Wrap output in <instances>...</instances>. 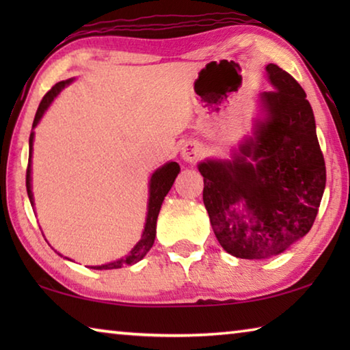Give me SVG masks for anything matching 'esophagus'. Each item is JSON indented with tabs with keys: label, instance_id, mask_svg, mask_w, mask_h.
<instances>
[{
	"label": "esophagus",
	"instance_id": "esophagus-1",
	"mask_svg": "<svg viewBox=\"0 0 350 350\" xmlns=\"http://www.w3.org/2000/svg\"><path fill=\"white\" fill-rule=\"evenodd\" d=\"M200 156H202V148H200L198 142H188V144L182 146L180 157L185 162H189V163L196 162V161H199Z\"/></svg>",
	"mask_w": 350,
	"mask_h": 350
}]
</instances>
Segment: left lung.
Instances as JSON below:
<instances>
[{"mask_svg": "<svg viewBox=\"0 0 350 350\" xmlns=\"http://www.w3.org/2000/svg\"><path fill=\"white\" fill-rule=\"evenodd\" d=\"M275 91L262 92L253 135L232 161L206 159L204 204L219 244L241 259L286 252L309 233L325 188V165L315 117L292 75L270 63Z\"/></svg>", "mask_w": 350, "mask_h": 350, "instance_id": "obj_1", "label": "left lung"}]
</instances>
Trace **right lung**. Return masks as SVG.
I'll return each mask as SVG.
<instances>
[{
    "mask_svg": "<svg viewBox=\"0 0 350 350\" xmlns=\"http://www.w3.org/2000/svg\"><path fill=\"white\" fill-rule=\"evenodd\" d=\"M69 83H72V79L64 80L57 83L55 86H52V90L46 94L41 100V103L37 109V114L33 118L32 129L38 125L41 117L44 116V112L49 108L51 103L54 102V98L60 94L64 88H66ZM33 131L31 133V137H29V165L26 171V188H27V196L31 204L33 206V194H32V145H33ZM180 167L179 163L176 162H168L162 165L161 168L154 171L151 179H150V199H148V213H146V222L144 233H142V238L133 247V250L129 252L125 258H120L114 260V262H108L103 265H92L91 269L94 270H112V269H122L125 265H133L139 262L140 259L145 258V254L150 252V248L154 244V239H156V224H157V216L159 211H161V206L165 196H167L168 191L173 187L177 174H179Z\"/></svg>",
    "mask_w": 350,
    "mask_h": 350,
    "instance_id": "right-lung-1",
    "label": "right lung"
}]
</instances>
